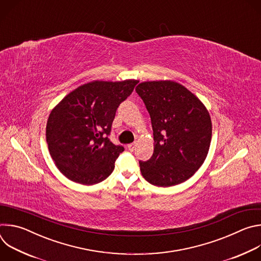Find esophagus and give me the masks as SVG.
<instances>
[{"mask_svg": "<svg viewBox=\"0 0 261 261\" xmlns=\"http://www.w3.org/2000/svg\"><path fill=\"white\" fill-rule=\"evenodd\" d=\"M136 142H132V143H130V144H128V150L130 151V152H133L134 150H135V147H136Z\"/></svg>", "mask_w": 261, "mask_h": 261, "instance_id": "1", "label": "esophagus"}]
</instances>
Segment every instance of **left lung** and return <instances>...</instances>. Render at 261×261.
I'll return each mask as SVG.
<instances>
[{
	"instance_id": "obj_1",
	"label": "left lung",
	"mask_w": 261,
	"mask_h": 261,
	"mask_svg": "<svg viewBox=\"0 0 261 261\" xmlns=\"http://www.w3.org/2000/svg\"><path fill=\"white\" fill-rule=\"evenodd\" d=\"M151 116L154 153L139 161L152 185L171 187L190 178L203 164L212 140V120L204 104L173 81L142 82L136 87Z\"/></svg>"
}]
</instances>
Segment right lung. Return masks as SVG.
<instances>
[{
  "label": "right lung",
  "instance_id": "right-lung-1",
  "mask_svg": "<svg viewBox=\"0 0 261 261\" xmlns=\"http://www.w3.org/2000/svg\"><path fill=\"white\" fill-rule=\"evenodd\" d=\"M137 80L93 81L66 95L50 111L46 142L58 169L70 180L91 186L104 180L124 152L109 134L116 111Z\"/></svg>",
  "mask_w": 261,
  "mask_h": 261
}]
</instances>
